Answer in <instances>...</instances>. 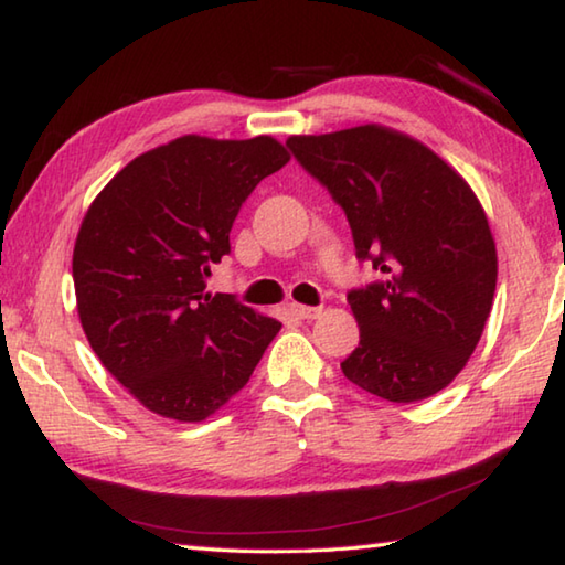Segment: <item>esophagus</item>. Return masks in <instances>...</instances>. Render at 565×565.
<instances>
[{
    "label": "esophagus",
    "mask_w": 565,
    "mask_h": 565,
    "mask_svg": "<svg viewBox=\"0 0 565 565\" xmlns=\"http://www.w3.org/2000/svg\"><path fill=\"white\" fill-rule=\"evenodd\" d=\"M291 309V313L294 317H299V319H306V321H313V319H319L321 317V309L319 306H303V303H291L289 306Z\"/></svg>",
    "instance_id": "34e87169"
}]
</instances>
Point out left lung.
Listing matches in <instances>:
<instances>
[{
  "label": "left lung",
  "mask_w": 565,
  "mask_h": 565,
  "mask_svg": "<svg viewBox=\"0 0 565 565\" xmlns=\"http://www.w3.org/2000/svg\"><path fill=\"white\" fill-rule=\"evenodd\" d=\"M347 212L359 259L384 281L349 294L361 341L341 363L394 404L461 374L489 321L499 256L473 189L436 151L381 124L286 139Z\"/></svg>",
  "instance_id": "obj_1"
}]
</instances>
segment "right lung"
Masks as SVG:
<instances>
[{
  "label": "right lung",
  "mask_w": 565,
  "mask_h": 565,
  "mask_svg": "<svg viewBox=\"0 0 565 565\" xmlns=\"http://www.w3.org/2000/svg\"><path fill=\"white\" fill-rule=\"evenodd\" d=\"M274 137L186 134L131 159L82 218L76 311L104 369L151 414L196 424L254 374L281 323L206 291L256 184L289 161Z\"/></svg>",
  "instance_id": "obj_1"
}]
</instances>
